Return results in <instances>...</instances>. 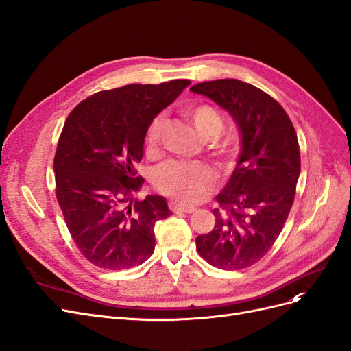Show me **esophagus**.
<instances>
[{
  "label": "esophagus",
  "instance_id": "obj_1",
  "mask_svg": "<svg viewBox=\"0 0 351 351\" xmlns=\"http://www.w3.org/2000/svg\"><path fill=\"white\" fill-rule=\"evenodd\" d=\"M169 208H171L172 213H176V214H191L195 211V208L193 206H186V205H180L178 202H171L169 204Z\"/></svg>",
  "mask_w": 351,
  "mask_h": 351
}]
</instances>
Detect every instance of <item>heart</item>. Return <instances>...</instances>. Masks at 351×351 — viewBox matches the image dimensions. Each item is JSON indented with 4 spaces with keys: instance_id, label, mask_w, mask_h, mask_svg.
Listing matches in <instances>:
<instances>
[{
    "instance_id": "heart-1",
    "label": "heart",
    "mask_w": 351,
    "mask_h": 351,
    "mask_svg": "<svg viewBox=\"0 0 351 351\" xmlns=\"http://www.w3.org/2000/svg\"><path fill=\"white\" fill-rule=\"evenodd\" d=\"M189 120L204 140H214V154L224 162L236 159L240 150V140L236 134L217 137L223 132L224 119L208 104H192L185 108ZM166 119L156 117L149 125L145 138V152L149 156L158 153ZM153 185L159 192L182 204H197L210 195L215 185V173L210 166L201 162L171 160L156 169Z\"/></svg>"
}]
</instances>
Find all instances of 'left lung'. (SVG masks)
I'll return each instance as SVG.
<instances>
[{"instance_id":"1","label":"left lung","mask_w":351,"mask_h":351,"mask_svg":"<svg viewBox=\"0 0 351 351\" xmlns=\"http://www.w3.org/2000/svg\"><path fill=\"white\" fill-rule=\"evenodd\" d=\"M191 90L227 110L241 134L237 166L217 197L215 226L197 237V250L219 269L250 267L274 245L292 208L301 172L296 132L280 104L250 84L217 80Z\"/></svg>"}]
</instances>
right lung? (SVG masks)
Returning a JSON list of instances; mask_svg holds the SVG:
<instances>
[{"label": "right lung", "instance_id": "obj_1", "mask_svg": "<svg viewBox=\"0 0 351 351\" xmlns=\"http://www.w3.org/2000/svg\"><path fill=\"white\" fill-rule=\"evenodd\" d=\"M189 84L99 90L64 121L53 160L56 198L76 247L93 265L123 270L153 254L154 224L171 211L162 197L132 198L145 184L134 166L150 123Z\"/></svg>", "mask_w": 351, "mask_h": 351}]
</instances>
